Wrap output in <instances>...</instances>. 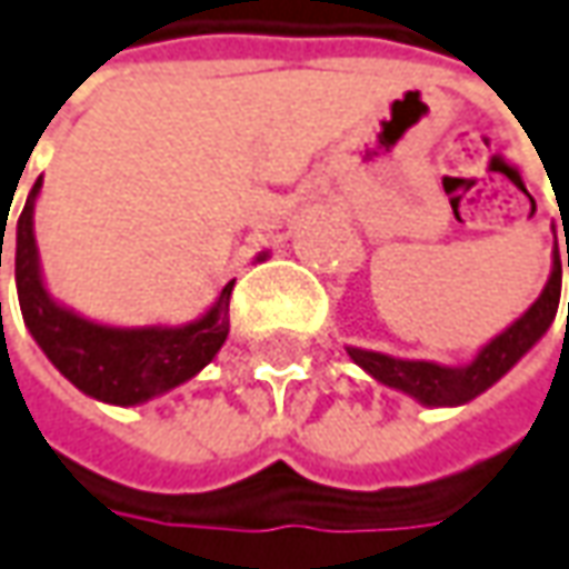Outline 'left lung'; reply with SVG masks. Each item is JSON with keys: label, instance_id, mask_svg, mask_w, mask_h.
I'll list each match as a JSON object with an SVG mask.
<instances>
[{"label": "left lung", "instance_id": "obj_1", "mask_svg": "<svg viewBox=\"0 0 569 569\" xmlns=\"http://www.w3.org/2000/svg\"><path fill=\"white\" fill-rule=\"evenodd\" d=\"M555 230V223H551ZM560 261L563 254L558 249V236H555V249H551V273L548 283L539 292V299L529 305L523 315L513 320L511 327H505L501 333L492 336L482 349L467 361V365H436V361H415V358H396V355H382L373 349H358L346 346L349 358L355 365L367 370L370 377L389 389H398L405 396L420 401L423 408H458L467 405L486 389H492L508 370H511L523 355H527L539 339H542L555 315H558L560 301ZM567 268H569V236H567ZM569 323V308H567Z\"/></svg>", "mask_w": 569, "mask_h": 569}]
</instances>
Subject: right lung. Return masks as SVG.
I'll use <instances>...</instances> for the list:
<instances>
[{
    "instance_id": "obj_1",
    "label": "right lung",
    "mask_w": 569,
    "mask_h": 569,
    "mask_svg": "<svg viewBox=\"0 0 569 569\" xmlns=\"http://www.w3.org/2000/svg\"><path fill=\"white\" fill-rule=\"evenodd\" d=\"M42 177L27 196L14 230V283L30 336L58 373L73 382L83 396L137 408L152 398L189 382L202 367L214 361L230 333V292L233 280L220 289L214 305L189 323H149V327H114L80 315L58 301L42 277L40 249L33 233V211L40 199ZM6 236V230H2ZM261 252L254 261H264ZM2 268V239H0Z\"/></svg>"
}]
</instances>
